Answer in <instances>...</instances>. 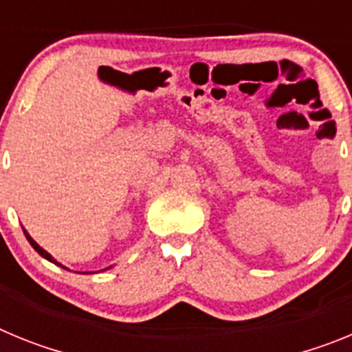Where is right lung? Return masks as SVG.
Listing matches in <instances>:
<instances>
[{
	"label": "right lung",
	"mask_w": 352,
	"mask_h": 352,
	"mask_svg": "<svg viewBox=\"0 0 352 352\" xmlns=\"http://www.w3.org/2000/svg\"><path fill=\"white\" fill-rule=\"evenodd\" d=\"M24 234H26V238H28V241H30V245H31V247L35 248V250H36V252H38L40 256H42V257H45V259H47V261H51V263H56V261H54V259H52V257H51V256H49L47 252L43 250V248H42V247H40V245H38V243H36L35 239H31V236H30V234H28V232H26V231H24ZM56 264H60V263H56ZM60 266H61V264H60Z\"/></svg>",
	"instance_id": "1"
}]
</instances>
